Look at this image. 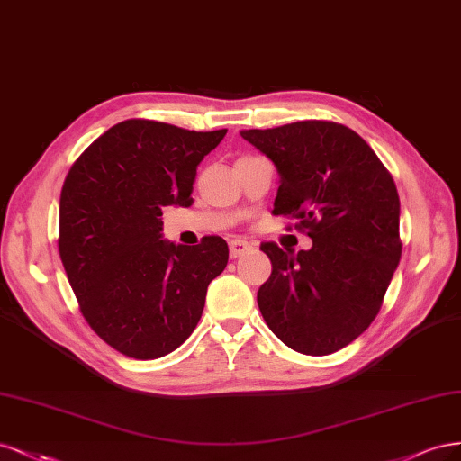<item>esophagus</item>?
<instances>
[{
  "label": "esophagus",
  "instance_id": "1",
  "mask_svg": "<svg viewBox=\"0 0 461 461\" xmlns=\"http://www.w3.org/2000/svg\"><path fill=\"white\" fill-rule=\"evenodd\" d=\"M250 249H252V245L247 243V241H243V240H231V241H230V257H231V258H237V257L245 255V252H249Z\"/></svg>",
  "mask_w": 461,
  "mask_h": 461
}]
</instances>
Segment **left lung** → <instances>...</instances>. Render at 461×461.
Wrapping results in <instances>:
<instances>
[{"label":"left lung","instance_id":"obj_1","mask_svg":"<svg viewBox=\"0 0 461 461\" xmlns=\"http://www.w3.org/2000/svg\"><path fill=\"white\" fill-rule=\"evenodd\" d=\"M279 174L276 216L299 218L310 250H260L272 260L258 289L262 318L301 354L337 352L375 320L402 255L400 199L391 174L350 128L303 121L241 130Z\"/></svg>","mask_w":461,"mask_h":461}]
</instances>
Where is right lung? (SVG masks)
I'll return each instance as SVG.
<instances>
[{
    "label": "right lung",
    "instance_id": "obj_1",
    "mask_svg": "<svg viewBox=\"0 0 461 461\" xmlns=\"http://www.w3.org/2000/svg\"><path fill=\"white\" fill-rule=\"evenodd\" d=\"M228 130L118 122L67 174L59 203V255L92 330L114 350L155 360L201 320L206 287L224 272L228 243L162 240V209L191 206L197 167Z\"/></svg>",
    "mask_w": 461,
    "mask_h": 461
}]
</instances>
